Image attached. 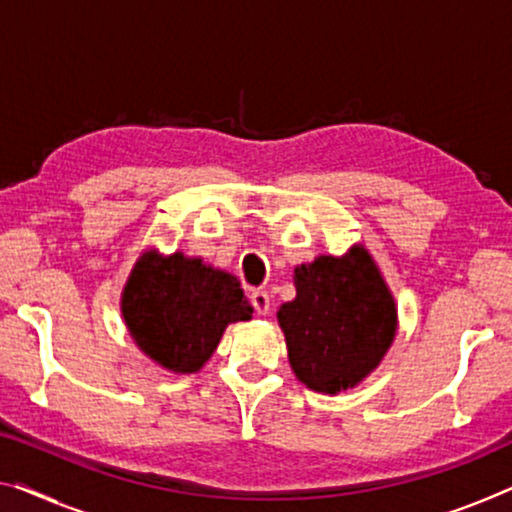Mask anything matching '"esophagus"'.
Returning a JSON list of instances; mask_svg holds the SVG:
<instances>
[{
    "mask_svg": "<svg viewBox=\"0 0 512 512\" xmlns=\"http://www.w3.org/2000/svg\"><path fill=\"white\" fill-rule=\"evenodd\" d=\"M250 303H253L257 315H269L271 299L264 289H253V292H250Z\"/></svg>",
    "mask_w": 512,
    "mask_h": 512,
    "instance_id": "1",
    "label": "esophagus"
}]
</instances>
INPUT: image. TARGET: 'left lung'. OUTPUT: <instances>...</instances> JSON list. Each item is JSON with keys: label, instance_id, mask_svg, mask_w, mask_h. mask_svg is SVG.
Instances as JSON below:
<instances>
[{"label": "left lung", "instance_id": "left-lung-1", "mask_svg": "<svg viewBox=\"0 0 512 512\" xmlns=\"http://www.w3.org/2000/svg\"><path fill=\"white\" fill-rule=\"evenodd\" d=\"M296 299L280 305L278 324L296 379L335 395L370 375L393 345L398 308L363 246L319 255L294 269Z\"/></svg>", "mask_w": 512, "mask_h": 512}]
</instances>
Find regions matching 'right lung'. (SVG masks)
Segmentation results:
<instances>
[{
  "mask_svg": "<svg viewBox=\"0 0 512 512\" xmlns=\"http://www.w3.org/2000/svg\"><path fill=\"white\" fill-rule=\"evenodd\" d=\"M121 315L151 361L177 375H193L216 352L227 324L248 322L253 308L232 273L200 257L147 250L126 280Z\"/></svg>",
  "mask_w": 512,
  "mask_h": 512,
  "instance_id": "1",
  "label": "right lung"
}]
</instances>
